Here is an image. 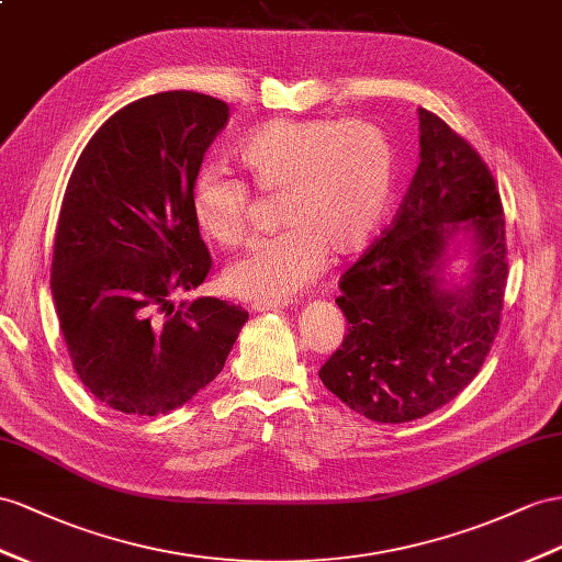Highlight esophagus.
Segmentation results:
<instances>
[{
	"mask_svg": "<svg viewBox=\"0 0 562 562\" xmlns=\"http://www.w3.org/2000/svg\"><path fill=\"white\" fill-rule=\"evenodd\" d=\"M284 306H286V301H256L251 308L258 313H266V311H280Z\"/></svg>",
	"mask_w": 562,
	"mask_h": 562,
	"instance_id": "esophagus-1",
	"label": "esophagus"
}]
</instances>
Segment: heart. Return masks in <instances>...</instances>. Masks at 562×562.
Returning <instances> with one entry per match:
<instances>
[{"label":"heart","instance_id":"obj_1","mask_svg":"<svg viewBox=\"0 0 562 562\" xmlns=\"http://www.w3.org/2000/svg\"><path fill=\"white\" fill-rule=\"evenodd\" d=\"M235 158L258 192L280 194L284 227L225 270L227 290L249 301H286L321 276L329 251H361L392 194V147L366 121H268L241 139ZM190 209L201 235L235 247L247 235L249 187L221 168H201Z\"/></svg>","mask_w":562,"mask_h":562}]
</instances>
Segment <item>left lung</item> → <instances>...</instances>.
Instances as JSON below:
<instances>
[{
    "label": "left lung",
    "mask_w": 562,
    "mask_h": 562,
    "mask_svg": "<svg viewBox=\"0 0 562 562\" xmlns=\"http://www.w3.org/2000/svg\"><path fill=\"white\" fill-rule=\"evenodd\" d=\"M420 164L392 227L339 280L349 333L321 380L375 423H411L477 375L506 292V221L496 182L470 144L418 109ZM456 255L469 258L453 283Z\"/></svg>",
    "instance_id": "1"
}]
</instances>
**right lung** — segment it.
I'll use <instances>...</instances> for the list:
<instances>
[{"label":"right lung","instance_id":"add662e5","mask_svg":"<svg viewBox=\"0 0 562 562\" xmlns=\"http://www.w3.org/2000/svg\"><path fill=\"white\" fill-rule=\"evenodd\" d=\"M227 119L225 102L199 92L137 99L99 127L68 180L52 299L78 378L113 411L184 406L221 375L249 321L213 296L154 315L209 276L190 192Z\"/></svg>","mask_w":562,"mask_h":562}]
</instances>
